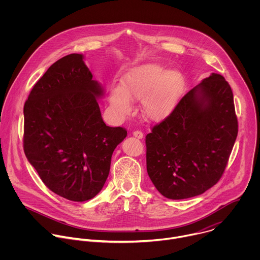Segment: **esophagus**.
Listing matches in <instances>:
<instances>
[{"mask_svg":"<svg viewBox=\"0 0 260 260\" xmlns=\"http://www.w3.org/2000/svg\"><path fill=\"white\" fill-rule=\"evenodd\" d=\"M133 136H134L135 138H137V139H142V138L144 137L143 133L140 132V131H135V132L133 133Z\"/></svg>","mask_w":260,"mask_h":260,"instance_id":"esophagus-1","label":"esophagus"}]
</instances>
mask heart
I'll return each instance as SVG.
<instances>
[{
	"mask_svg": "<svg viewBox=\"0 0 260 260\" xmlns=\"http://www.w3.org/2000/svg\"><path fill=\"white\" fill-rule=\"evenodd\" d=\"M185 88V78L178 70H167L158 62H147L126 72L120 87L110 92V102L120 115L132 110L131 100L142 101V112L151 121L168 118L179 104Z\"/></svg>",
	"mask_w": 260,
	"mask_h": 260,
	"instance_id": "b5f03b06",
	"label": "heart"
}]
</instances>
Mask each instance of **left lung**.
<instances>
[{
  "label": "left lung",
  "instance_id": "left-lung-1",
  "mask_svg": "<svg viewBox=\"0 0 260 260\" xmlns=\"http://www.w3.org/2000/svg\"><path fill=\"white\" fill-rule=\"evenodd\" d=\"M237 136L232 88L212 73L146 136L147 173L168 199L200 196L223 174Z\"/></svg>",
  "mask_w": 260,
  "mask_h": 260
}]
</instances>
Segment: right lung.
<instances>
[{"label":"right lung","mask_w":260,"mask_h":260,"mask_svg":"<svg viewBox=\"0 0 260 260\" xmlns=\"http://www.w3.org/2000/svg\"><path fill=\"white\" fill-rule=\"evenodd\" d=\"M83 58L73 53L50 66L23 107L27 160L51 191L73 202L102 190L113 151L127 135L104 122L98 99L105 91Z\"/></svg>","instance_id":"add662e5"}]
</instances>
